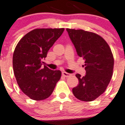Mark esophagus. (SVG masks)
I'll return each mask as SVG.
<instances>
[{"label": "esophagus", "mask_w": 125, "mask_h": 125, "mask_svg": "<svg viewBox=\"0 0 125 125\" xmlns=\"http://www.w3.org/2000/svg\"><path fill=\"white\" fill-rule=\"evenodd\" d=\"M63 76H64L65 77H69V76H71V74H69L68 73H66V72H62Z\"/></svg>", "instance_id": "1"}]
</instances>
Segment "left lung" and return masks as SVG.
Returning <instances> with one entry per match:
<instances>
[{
    "label": "left lung",
    "mask_w": 125,
    "mask_h": 125,
    "mask_svg": "<svg viewBox=\"0 0 125 125\" xmlns=\"http://www.w3.org/2000/svg\"><path fill=\"white\" fill-rule=\"evenodd\" d=\"M78 56L85 63L86 75L76 74L79 84L73 94L80 100H94L105 92L113 74L114 60L109 45L96 33L67 29Z\"/></svg>",
    "instance_id": "1"
}]
</instances>
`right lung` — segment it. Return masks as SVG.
Returning <instances> with one entry per match:
<instances>
[{"label": "right lung", "mask_w": 125, "mask_h": 125, "mask_svg": "<svg viewBox=\"0 0 125 125\" xmlns=\"http://www.w3.org/2000/svg\"><path fill=\"white\" fill-rule=\"evenodd\" d=\"M64 29H36L19 41L13 54V69L20 88L34 100L50 96L60 79V70H51L42 65L48 52Z\"/></svg>", "instance_id": "1"}]
</instances>
